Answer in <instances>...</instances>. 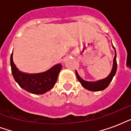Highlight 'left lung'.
<instances>
[{"label": "left lung", "instance_id": "1", "mask_svg": "<svg viewBox=\"0 0 131 131\" xmlns=\"http://www.w3.org/2000/svg\"><path fill=\"white\" fill-rule=\"evenodd\" d=\"M113 48L115 50V56L114 58V63H113V67H112V71L110 73V75L105 79L99 80L96 82H88L85 81L83 79L80 78V75H78V73L77 71H75V74L77 76L78 80L79 82L81 83L82 86L86 89L90 90V91H101L105 90L108 86L110 85V82L112 81V79L114 78V76L116 75V71H117V62H116V52L115 47L113 45Z\"/></svg>", "mask_w": 131, "mask_h": 131}]
</instances>
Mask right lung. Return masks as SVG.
Here are the masks:
<instances>
[{
  "label": "right lung",
  "mask_w": 131,
  "mask_h": 131,
  "mask_svg": "<svg viewBox=\"0 0 131 131\" xmlns=\"http://www.w3.org/2000/svg\"><path fill=\"white\" fill-rule=\"evenodd\" d=\"M10 63L11 73L15 82L21 88L35 94H43L50 90L55 85L62 69L61 64H57L43 73H26L16 67L13 60V53H11Z\"/></svg>",
  "instance_id": "add662e5"
}]
</instances>
